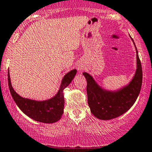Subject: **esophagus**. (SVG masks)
<instances>
[{
	"instance_id": "1",
	"label": "esophagus",
	"mask_w": 152,
	"mask_h": 152,
	"mask_svg": "<svg viewBox=\"0 0 152 152\" xmlns=\"http://www.w3.org/2000/svg\"><path fill=\"white\" fill-rule=\"evenodd\" d=\"M77 68H78V70H79V72H81L83 71V70L84 69V65H78Z\"/></svg>"
}]
</instances>
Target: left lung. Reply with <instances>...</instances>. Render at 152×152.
Listing matches in <instances>:
<instances>
[{
  "label": "left lung",
  "mask_w": 152,
  "mask_h": 152,
  "mask_svg": "<svg viewBox=\"0 0 152 152\" xmlns=\"http://www.w3.org/2000/svg\"><path fill=\"white\" fill-rule=\"evenodd\" d=\"M132 41L136 51V70L127 84L115 90H109L101 87L89 73H83L87 81L88 105L91 113L97 119L110 120L124 114L133 105L139 95L143 73L137 48L132 39Z\"/></svg>",
  "instance_id": "8db88e82"
}]
</instances>
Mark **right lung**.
I'll return each mask as SVG.
<instances>
[{"label": "right lung", "mask_w": 152, "mask_h": 152, "mask_svg": "<svg viewBox=\"0 0 152 152\" xmlns=\"http://www.w3.org/2000/svg\"><path fill=\"white\" fill-rule=\"evenodd\" d=\"M76 72V69H73L63 76L58 92L55 96L47 100H36L20 96L15 92L11 82L9 70L8 81L9 90L15 103L25 115L39 122L55 123L61 119L64 112L63 90L73 80Z\"/></svg>", "instance_id": "1"}]
</instances>
